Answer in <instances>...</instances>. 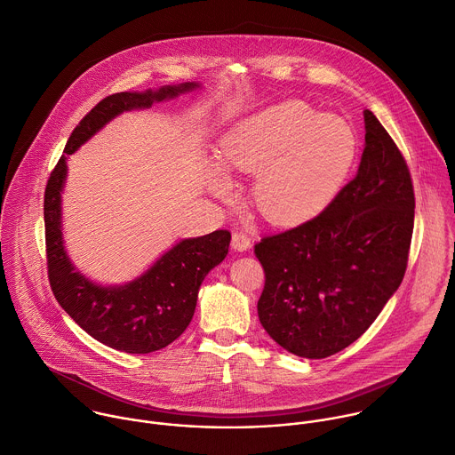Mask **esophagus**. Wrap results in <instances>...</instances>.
<instances>
[{
  "mask_svg": "<svg viewBox=\"0 0 455 455\" xmlns=\"http://www.w3.org/2000/svg\"><path fill=\"white\" fill-rule=\"evenodd\" d=\"M232 248L235 251H248L251 248V239L244 232L232 234Z\"/></svg>",
  "mask_w": 455,
  "mask_h": 455,
  "instance_id": "1",
  "label": "esophagus"
}]
</instances>
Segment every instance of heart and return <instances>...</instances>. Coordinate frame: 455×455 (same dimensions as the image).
Returning a JSON list of instances; mask_svg holds the SVG:
<instances>
[{
    "mask_svg": "<svg viewBox=\"0 0 455 455\" xmlns=\"http://www.w3.org/2000/svg\"><path fill=\"white\" fill-rule=\"evenodd\" d=\"M360 140L342 116L323 115L303 100H285L237 122L220 141L223 168L257 175V211L275 225H301L319 216L344 188L358 159ZM216 193L228 177L211 170Z\"/></svg>",
    "mask_w": 455,
    "mask_h": 455,
    "instance_id": "1",
    "label": "heart"
}]
</instances>
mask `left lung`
<instances>
[{"mask_svg":"<svg viewBox=\"0 0 455 455\" xmlns=\"http://www.w3.org/2000/svg\"><path fill=\"white\" fill-rule=\"evenodd\" d=\"M356 177L314 220L255 244L259 319L285 351L328 358L358 340L399 289L415 225L408 164L369 109Z\"/></svg>","mask_w":455,"mask_h":455,"instance_id":"obj_1","label":"left lung"}]
</instances>
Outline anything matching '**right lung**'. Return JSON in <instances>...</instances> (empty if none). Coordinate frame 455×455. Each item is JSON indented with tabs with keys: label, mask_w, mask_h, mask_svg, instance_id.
<instances>
[{
	"label": "right lung",
	"mask_w": 455,
	"mask_h": 455,
	"mask_svg": "<svg viewBox=\"0 0 455 455\" xmlns=\"http://www.w3.org/2000/svg\"><path fill=\"white\" fill-rule=\"evenodd\" d=\"M200 88L198 83L166 84L157 90L120 92L102 99L72 131L63 156L45 186L44 223L47 273L60 307L100 344L129 353L159 351L189 326L204 278L228 253L230 232L180 239L143 275L124 285H100L76 269L67 255L61 232V193L67 157L124 111L145 109Z\"/></svg>",
	"instance_id": "right-lung-1"
}]
</instances>
